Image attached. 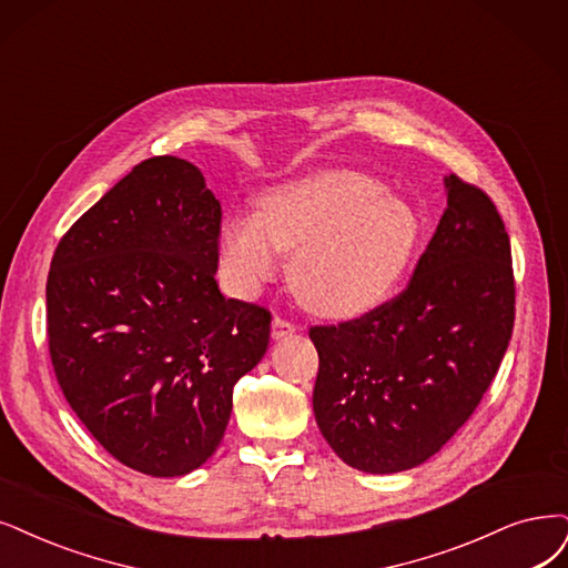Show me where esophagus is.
<instances>
[{
    "label": "esophagus",
    "instance_id": "obj_1",
    "mask_svg": "<svg viewBox=\"0 0 568 568\" xmlns=\"http://www.w3.org/2000/svg\"><path fill=\"white\" fill-rule=\"evenodd\" d=\"M297 332V327L295 325H292V323H287V321H283V318H273L271 321V337L273 339H285V337H292V334H295Z\"/></svg>",
    "mask_w": 568,
    "mask_h": 568
}]
</instances>
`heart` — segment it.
Returning a JSON list of instances; mask_svg holds the SVG:
<instances>
[{
	"mask_svg": "<svg viewBox=\"0 0 568 568\" xmlns=\"http://www.w3.org/2000/svg\"><path fill=\"white\" fill-rule=\"evenodd\" d=\"M418 236L416 210L374 178L316 171L264 192L257 215L229 220L220 262L231 290L252 295L273 278L278 252H292L300 300L321 316L355 318L390 295Z\"/></svg>",
	"mask_w": 568,
	"mask_h": 568,
	"instance_id": "obj_1",
	"label": "heart"
}]
</instances>
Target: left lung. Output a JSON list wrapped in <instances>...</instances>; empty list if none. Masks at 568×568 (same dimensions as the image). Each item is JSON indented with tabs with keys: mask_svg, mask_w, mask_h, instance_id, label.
<instances>
[{
	"mask_svg": "<svg viewBox=\"0 0 568 568\" xmlns=\"http://www.w3.org/2000/svg\"><path fill=\"white\" fill-rule=\"evenodd\" d=\"M447 210L400 297L339 327H311L316 424L372 475L422 466L464 426L515 323L510 239L477 186L445 178Z\"/></svg>",
	"mask_w": 568,
	"mask_h": 568,
	"instance_id": "left-lung-1",
	"label": "left lung"
}]
</instances>
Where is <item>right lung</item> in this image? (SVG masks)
Here are the masks:
<instances>
[{"label": "right lung", "mask_w": 568, "mask_h": 568, "mask_svg": "<svg viewBox=\"0 0 568 568\" xmlns=\"http://www.w3.org/2000/svg\"><path fill=\"white\" fill-rule=\"evenodd\" d=\"M222 207L194 163H138L55 247L49 351L65 400L123 466L182 477L220 447L266 308L215 281Z\"/></svg>", "instance_id": "obj_1"}]
</instances>
